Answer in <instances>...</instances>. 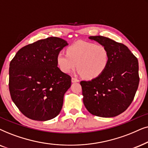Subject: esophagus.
Segmentation results:
<instances>
[{"instance_id": "obj_1", "label": "esophagus", "mask_w": 148, "mask_h": 148, "mask_svg": "<svg viewBox=\"0 0 148 148\" xmlns=\"http://www.w3.org/2000/svg\"><path fill=\"white\" fill-rule=\"evenodd\" d=\"M78 81H79V80H78L77 78H72V82H73V83H74V82H78Z\"/></svg>"}]
</instances>
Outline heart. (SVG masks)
I'll return each instance as SVG.
<instances>
[{"instance_id": "obj_1", "label": "heart", "mask_w": 148, "mask_h": 148, "mask_svg": "<svg viewBox=\"0 0 148 148\" xmlns=\"http://www.w3.org/2000/svg\"><path fill=\"white\" fill-rule=\"evenodd\" d=\"M109 60V52L106 47L81 40L70 45L67 53L60 51L56 57L57 64L62 72L68 74L77 67L78 74L87 79L101 76Z\"/></svg>"}]
</instances>
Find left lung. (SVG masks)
<instances>
[{
	"label": "left lung",
	"mask_w": 148,
	"mask_h": 148,
	"mask_svg": "<svg viewBox=\"0 0 148 148\" xmlns=\"http://www.w3.org/2000/svg\"><path fill=\"white\" fill-rule=\"evenodd\" d=\"M88 38L107 48L110 60L101 76L80 82L84 105L92 115L116 116L127 109L138 88V60L125 45L102 36Z\"/></svg>",
	"instance_id": "1"
}]
</instances>
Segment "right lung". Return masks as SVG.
Returning <instances> with one entry per match:
<instances>
[{"mask_svg":"<svg viewBox=\"0 0 148 148\" xmlns=\"http://www.w3.org/2000/svg\"><path fill=\"white\" fill-rule=\"evenodd\" d=\"M67 45L58 37L39 40L19 49L10 63L11 99L29 119L49 121L61 112L71 77L60 70L56 57Z\"/></svg>","mask_w":148,"mask_h":148,"instance_id":"right-lung-1","label":"right lung"}]
</instances>
